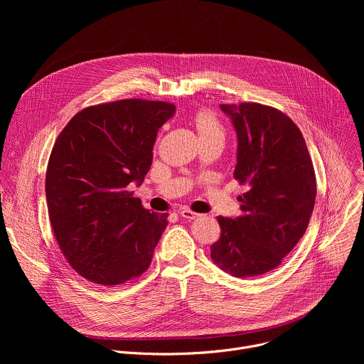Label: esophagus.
Here are the masks:
<instances>
[{
    "mask_svg": "<svg viewBox=\"0 0 364 364\" xmlns=\"http://www.w3.org/2000/svg\"><path fill=\"white\" fill-rule=\"evenodd\" d=\"M178 215H180L181 218H184V219H188V220H194V219H197V218L200 216L198 213H196V212L187 209V207H183V209L178 212Z\"/></svg>",
    "mask_w": 364,
    "mask_h": 364,
    "instance_id": "1",
    "label": "esophagus"
}]
</instances>
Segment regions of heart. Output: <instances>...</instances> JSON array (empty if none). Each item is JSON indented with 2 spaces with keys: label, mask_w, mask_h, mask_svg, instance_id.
<instances>
[{
  "label": "heart",
  "mask_w": 364,
  "mask_h": 364,
  "mask_svg": "<svg viewBox=\"0 0 364 364\" xmlns=\"http://www.w3.org/2000/svg\"><path fill=\"white\" fill-rule=\"evenodd\" d=\"M193 124L201 138L204 139H210V138H222L225 136V129L219 121V118L212 112L210 109H197L193 115Z\"/></svg>",
  "instance_id": "b5f03b06"
}]
</instances>
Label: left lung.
I'll use <instances>...</instances> for the list:
<instances>
[{"label":"left lung","mask_w":364,"mask_h":364,"mask_svg":"<svg viewBox=\"0 0 364 364\" xmlns=\"http://www.w3.org/2000/svg\"><path fill=\"white\" fill-rule=\"evenodd\" d=\"M220 108L237 134L233 176L249 190L239 197V218H218L220 237L210 256L236 278L264 275L281 265L308 228L317 196L314 166L299 128L279 109L256 102Z\"/></svg>","instance_id":"left-lung-1"}]
</instances>
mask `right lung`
<instances>
[{
    "label": "right lung",
    "mask_w": 364,
    "mask_h": 364,
    "mask_svg": "<svg viewBox=\"0 0 364 364\" xmlns=\"http://www.w3.org/2000/svg\"><path fill=\"white\" fill-rule=\"evenodd\" d=\"M174 114L168 102L121 99L82 109L59 134L47 210L66 261L87 281L115 287L148 269L168 213H149L129 186L144 181L157 132Z\"/></svg>",
    "instance_id": "1"
}]
</instances>
